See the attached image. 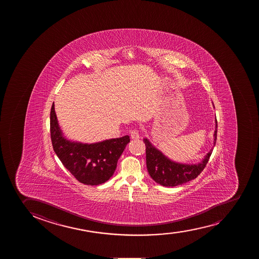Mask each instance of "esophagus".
Returning <instances> with one entry per match:
<instances>
[{
	"instance_id": "34e87169",
	"label": "esophagus",
	"mask_w": 259,
	"mask_h": 259,
	"mask_svg": "<svg viewBox=\"0 0 259 259\" xmlns=\"http://www.w3.org/2000/svg\"><path fill=\"white\" fill-rule=\"evenodd\" d=\"M130 136H131L132 139H134V140H137V139H139L140 136H139V133L137 129L135 130H133L130 133Z\"/></svg>"
}]
</instances>
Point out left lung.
I'll return each instance as SVG.
<instances>
[{"label":"left lung","instance_id":"1","mask_svg":"<svg viewBox=\"0 0 259 259\" xmlns=\"http://www.w3.org/2000/svg\"><path fill=\"white\" fill-rule=\"evenodd\" d=\"M214 132V145L217 140V119ZM146 146L147 169L152 179L164 187H176L197 178L203 170L212 154L211 149L200 164H183L169 160L161 152L152 146L148 139L144 140Z\"/></svg>","mask_w":259,"mask_h":259}]
</instances>
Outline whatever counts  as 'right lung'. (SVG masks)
<instances>
[{"mask_svg": "<svg viewBox=\"0 0 259 259\" xmlns=\"http://www.w3.org/2000/svg\"><path fill=\"white\" fill-rule=\"evenodd\" d=\"M50 129L53 149L62 164L78 182L90 186L102 184L112 177L118 159L130 142L129 136L92 144L68 141L62 137L54 105L51 110Z\"/></svg>", "mask_w": 259, "mask_h": 259, "instance_id": "obj_1", "label": "right lung"}]
</instances>
